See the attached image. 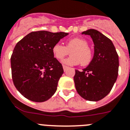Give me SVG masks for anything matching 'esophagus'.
<instances>
[{
  "label": "esophagus",
  "mask_w": 130,
  "mask_h": 130,
  "mask_svg": "<svg viewBox=\"0 0 130 130\" xmlns=\"http://www.w3.org/2000/svg\"><path fill=\"white\" fill-rule=\"evenodd\" d=\"M63 70H64V71H66L67 70V69L69 68L67 66H66V65H63Z\"/></svg>",
  "instance_id": "34e87169"
}]
</instances>
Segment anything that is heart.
I'll use <instances>...</instances> for the list:
<instances>
[{
	"label": "heart",
	"instance_id": "heart-1",
	"mask_svg": "<svg viewBox=\"0 0 130 130\" xmlns=\"http://www.w3.org/2000/svg\"><path fill=\"white\" fill-rule=\"evenodd\" d=\"M71 53V57L63 60V63L68 65H77L81 63L83 66L89 65L92 59V53L88 47L87 41L83 38H71L66 41L64 46L57 43L53 46L52 52L55 57L62 60Z\"/></svg>",
	"mask_w": 130,
	"mask_h": 130
}]
</instances>
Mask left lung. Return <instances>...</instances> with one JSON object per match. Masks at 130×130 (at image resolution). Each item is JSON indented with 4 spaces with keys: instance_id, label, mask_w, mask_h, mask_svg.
<instances>
[{
    "instance_id": "obj_1",
    "label": "left lung",
    "mask_w": 130,
    "mask_h": 130,
    "mask_svg": "<svg viewBox=\"0 0 130 130\" xmlns=\"http://www.w3.org/2000/svg\"><path fill=\"white\" fill-rule=\"evenodd\" d=\"M82 34L91 37L94 43V55L86 68L82 71H75V85L83 99L98 102L110 92L116 82L119 57L112 41L102 32L91 28Z\"/></svg>"
}]
</instances>
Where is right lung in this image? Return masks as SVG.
Here are the masks:
<instances>
[{
	"mask_svg": "<svg viewBox=\"0 0 130 130\" xmlns=\"http://www.w3.org/2000/svg\"><path fill=\"white\" fill-rule=\"evenodd\" d=\"M68 35L40 30L30 32L17 43L10 58L12 78L25 98L43 102L55 94L63 69L54 58L52 48Z\"/></svg>",
	"mask_w": 130,
	"mask_h": 130,
	"instance_id": "right-lung-1",
	"label": "right lung"
}]
</instances>
